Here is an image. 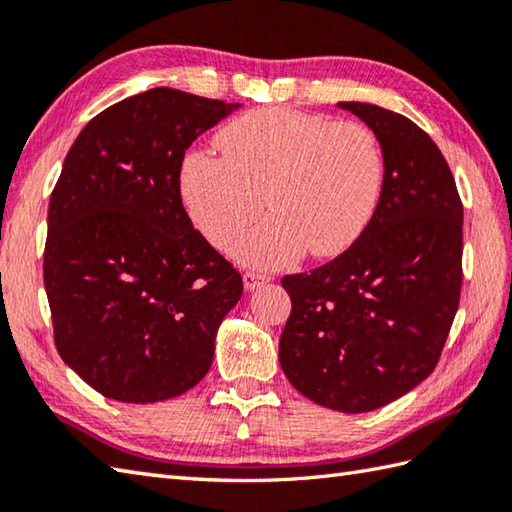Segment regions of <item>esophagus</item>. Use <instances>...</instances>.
<instances>
[{"label": "esophagus", "instance_id": "obj_1", "mask_svg": "<svg viewBox=\"0 0 512 512\" xmlns=\"http://www.w3.org/2000/svg\"><path fill=\"white\" fill-rule=\"evenodd\" d=\"M244 288L246 290H255L259 286H264L270 281V275H264V273H255V270H246L244 273Z\"/></svg>", "mask_w": 512, "mask_h": 512}]
</instances>
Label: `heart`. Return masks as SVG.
I'll list each match as a JSON object with an SVG mask.
<instances>
[{"label": "heart", "instance_id": "1", "mask_svg": "<svg viewBox=\"0 0 512 512\" xmlns=\"http://www.w3.org/2000/svg\"><path fill=\"white\" fill-rule=\"evenodd\" d=\"M222 154L191 149L180 162V193L193 224L231 250L264 209L270 213L237 255L257 268L288 266L306 253L334 257L372 222L383 191V154L361 123L262 107L217 132Z\"/></svg>", "mask_w": 512, "mask_h": 512}]
</instances>
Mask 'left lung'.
Here are the masks:
<instances>
[{
  "instance_id": "obj_1",
  "label": "left lung",
  "mask_w": 512,
  "mask_h": 512,
  "mask_svg": "<svg viewBox=\"0 0 512 512\" xmlns=\"http://www.w3.org/2000/svg\"><path fill=\"white\" fill-rule=\"evenodd\" d=\"M376 134L383 191L356 242L310 273L286 275L279 339L286 378L317 405L374 411L436 369L460 306L462 200L442 151L407 116L339 103Z\"/></svg>"
}]
</instances>
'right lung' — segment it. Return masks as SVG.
Instances as JSON below:
<instances>
[{
    "instance_id": "1",
    "label": "right lung",
    "mask_w": 512,
    "mask_h": 512,
    "mask_svg": "<svg viewBox=\"0 0 512 512\" xmlns=\"http://www.w3.org/2000/svg\"><path fill=\"white\" fill-rule=\"evenodd\" d=\"M237 107L154 88L94 116L65 156L43 284L61 358L105 398H176L209 372L244 284L193 228L178 173L193 140Z\"/></svg>"
}]
</instances>
